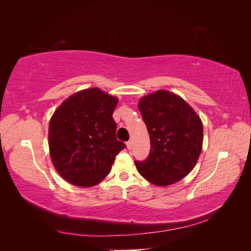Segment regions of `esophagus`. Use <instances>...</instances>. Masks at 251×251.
Returning a JSON list of instances; mask_svg holds the SVG:
<instances>
[{"label":"esophagus","mask_w":251,"mask_h":251,"mask_svg":"<svg viewBox=\"0 0 251 251\" xmlns=\"http://www.w3.org/2000/svg\"><path fill=\"white\" fill-rule=\"evenodd\" d=\"M126 146H127V148H128V150L130 151L131 148H133V142H131V141H128V142L126 143Z\"/></svg>","instance_id":"obj_1"}]
</instances>
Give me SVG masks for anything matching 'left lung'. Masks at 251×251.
I'll use <instances>...</instances> for the list:
<instances>
[{"label": "left lung", "mask_w": 251, "mask_h": 251, "mask_svg": "<svg viewBox=\"0 0 251 251\" xmlns=\"http://www.w3.org/2000/svg\"><path fill=\"white\" fill-rule=\"evenodd\" d=\"M151 151L135 160L138 173L157 186L179 181L193 171L202 147V123L196 112L174 93L157 91L139 100Z\"/></svg>", "instance_id": "1"}]
</instances>
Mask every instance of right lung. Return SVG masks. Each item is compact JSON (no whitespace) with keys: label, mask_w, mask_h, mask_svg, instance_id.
<instances>
[{"label":"right lung","mask_w":251,"mask_h":251,"mask_svg":"<svg viewBox=\"0 0 251 251\" xmlns=\"http://www.w3.org/2000/svg\"><path fill=\"white\" fill-rule=\"evenodd\" d=\"M117 101L93 87L70 96L54 112L49 127L50 154L55 169L70 184H99L126 147L116 138L113 112Z\"/></svg>","instance_id":"right-lung-1"}]
</instances>
